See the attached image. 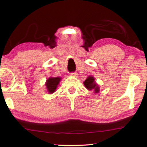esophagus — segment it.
Returning a JSON list of instances; mask_svg holds the SVG:
<instances>
[{
    "label": "esophagus",
    "instance_id": "esophagus-1",
    "mask_svg": "<svg viewBox=\"0 0 147 147\" xmlns=\"http://www.w3.org/2000/svg\"><path fill=\"white\" fill-rule=\"evenodd\" d=\"M70 76H78V73H76V72H73V73H70Z\"/></svg>",
    "mask_w": 147,
    "mask_h": 147
}]
</instances>
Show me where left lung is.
<instances>
[{"instance_id":"left-lung-1","label":"left lung","mask_w":147,"mask_h":147,"mask_svg":"<svg viewBox=\"0 0 147 147\" xmlns=\"http://www.w3.org/2000/svg\"><path fill=\"white\" fill-rule=\"evenodd\" d=\"M84 84L85 87L87 88L88 90H92L94 89V92L98 93L100 91V88L98 87L97 84H96L94 82V78L92 76H89L88 78L85 80L84 82Z\"/></svg>"}]
</instances>
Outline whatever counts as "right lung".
Here are the masks:
<instances>
[{"instance_id": "add662e5", "label": "right lung", "mask_w": 147, "mask_h": 147, "mask_svg": "<svg viewBox=\"0 0 147 147\" xmlns=\"http://www.w3.org/2000/svg\"><path fill=\"white\" fill-rule=\"evenodd\" d=\"M61 78H58V77H56V78H49L46 82V87L48 92L49 93H53L56 89H57V85L59 84Z\"/></svg>"}]
</instances>
